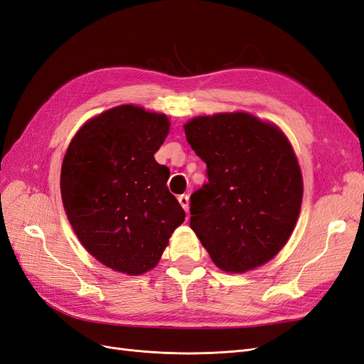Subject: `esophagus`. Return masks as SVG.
<instances>
[{"label":"esophagus","instance_id":"obj_1","mask_svg":"<svg viewBox=\"0 0 364 364\" xmlns=\"http://www.w3.org/2000/svg\"><path fill=\"white\" fill-rule=\"evenodd\" d=\"M178 200L182 205V208L185 209V213H188L190 211V197L186 194H182V196L178 197Z\"/></svg>","mask_w":364,"mask_h":364}]
</instances>
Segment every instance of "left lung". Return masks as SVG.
<instances>
[{"label":"left lung","mask_w":364,"mask_h":364,"mask_svg":"<svg viewBox=\"0 0 364 364\" xmlns=\"http://www.w3.org/2000/svg\"><path fill=\"white\" fill-rule=\"evenodd\" d=\"M186 141L206 164L191 194L190 226L218 269L245 273L270 261L297 222L304 185L282 132L246 112L196 117Z\"/></svg>","instance_id":"8db88e82"}]
</instances>
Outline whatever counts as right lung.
<instances>
[{
    "label": "right lung",
    "instance_id": "obj_1",
    "mask_svg": "<svg viewBox=\"0 0 364 364\" xmlns=\"http://www.w3.org/2000/svg\"><path fill=\"white\" fill-rule=\"evenodd\" d=\"M170 130L164 114L123 105L86 121L65 153L63 208L77 238L109 269L142 274L156 266L185 211L155 161Z\"/></svg>",
    "mask_w": 364,
    "mask_h": 364
}]
</instances>
